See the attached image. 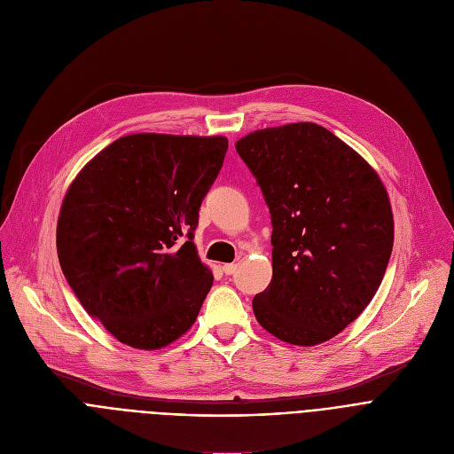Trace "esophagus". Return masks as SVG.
I'll return each mask as SVG.
<instances>
[{
  "label": "esophagus",
  "instance_id": "1",
  "mask_svg": "<svg viewBox=\"0 0 454 454\" xmlns=\"http://www.w3.org/2000/svg\"><path fill=\"white\" fill-rule=\"evenodd\" d=\"M235 270H237V264H235V262H226V264H223V271H224L226 276H231Z\"/></svg>",
  "mask_w": 454,
  "mask_h": 454
}]
</instances>
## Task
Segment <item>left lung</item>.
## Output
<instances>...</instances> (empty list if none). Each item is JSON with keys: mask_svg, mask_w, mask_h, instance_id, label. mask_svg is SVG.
Wrapping results in <instances>:
<instances>
[{"mask_svg": "<svg viewBox=\"0 0 454 454\" xmlns=\"http://www.w3.org/2000/svg\"><path fill=\"white\" fill-rule=\"evenodd\" d=\"M271 215V281L252 301L278 340L312 347L350 325L378 292L395 243L381 178L334 133L297 122L237 140Z\"/></svg>", "mask_w": 454, "mask_h": 454, "instance_id": "obj_1", "label": "left lung"}]
</instances>
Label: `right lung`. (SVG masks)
I'll list each match as a JSON object with an SVG mask.
<instances>
[{"mask_svg": "<svg viewBox=\"0 0 454 454\" xmlns=\"http://www.w3.org/2000/svg\"><path fill=\"white\" fill-rule=\"evenodd\" d=\"M226 149L224 137L128 135L69 186L56 226L59 266L120 343L157 350L195 323L214 276L193 231Z\"/></svg>", "mask_w": 454, "mask_h": 454, "instance_id": "add662e5", "label": "right lung"}]
</instances>
